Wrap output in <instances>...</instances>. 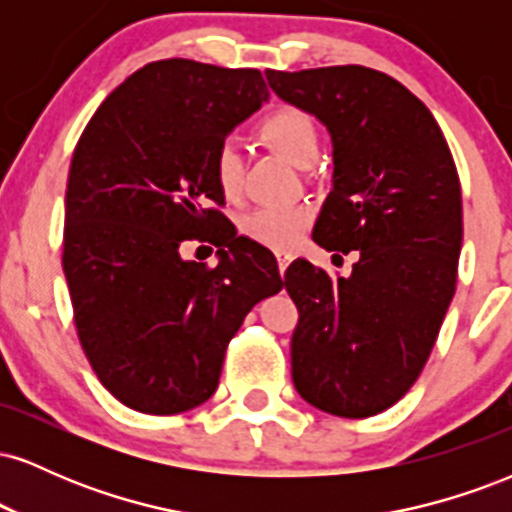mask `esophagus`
I'll return each mask as SVG.
<instances>
[{
  "instance_id": "34e87169",
  "label": "esophagus",
  "mask_w": 512,
  "mask_h": 512,
  "mask_svg": "<svg viewBox=\"0 0 512 512\" xmlns=\"http://www.w3.org/2000/svg\"><path fill=\"white\" fill-rule=\"evenodd\" d=\"M291 260H293V257L289 255V252H276V262H279V274L281 276H284L286 267H289Z\"/></svg>"
}]
</instances>
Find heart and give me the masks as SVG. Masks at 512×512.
<instances>
[{
  "instance_id": "heart-1",
  "label": "heart",
  "mask_w": 512,
  "mask_h": 512,
  "mask_svg": "<svg viewBox=\"0 0 512 512\" xmlns=\"http://www.w3.org/2000/svg\"><path fill=\"white\" fill-rule=\"evenodd\" d=\"M257 134L269 149L298 168H308L320 154V132H317L315 120L305 110L293 108V105H281L264 115L257 125ZM243 173L245 163L240 146L233 139H226L216 146L214 156H211V178L223 197L233 199L240 195ZM308 223L310 211L305 207L255 209L240 219V231L264 248L284 250L296 243Z\"/></svg>"
}]
</instances>
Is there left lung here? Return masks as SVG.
I'll use <instances>...</instances> for the list:
<instances>
[{
	"instance_id": "obj_1",
	"label": "left lung",
	"mask_w": 512,
	"mask_h": 512,
	"mask_svg": "<svg viewBox=\"0 0 512 512\" xmlns=\"http://www.w3.org/2000/svg\"><path fill=\"white\" fill-rule=\"evenodd\" d=\"M281 101L332 137V192L313 238L358 250L349 276L308 260L286 269L298 308L291 375L298 395L344 419H366L409 392L455 296L462 192L436 117L407 86L361 64L274 72Z\"/></svg>"
}]
</instances>
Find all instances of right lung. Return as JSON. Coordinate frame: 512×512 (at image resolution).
<instances>
[{
    "mask_svg": "<svg viewBox=\"0 0 512 512\" xmlns=\"http://www.w3.org/2000/svg\"><path fill=\"white\" fill-rule=\"evenodd\" d=\"M260 69L158 60L127 76L76 144L62 267L81 349L105 390L142 414L216 392L226 346L284 289L274 255L221 214L211 156L267 101ZM209 239L220 264L182 261Z\"/></svg>",
    "mask_w": 512,
    "mask_h": 512,
    "instance_id": "1",
    "label": "right lung"
}]
</instances>
